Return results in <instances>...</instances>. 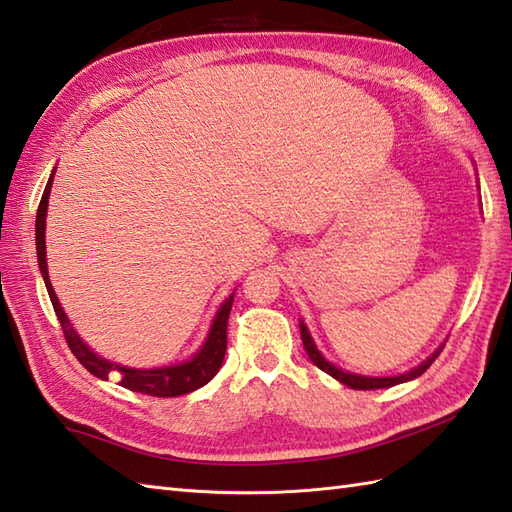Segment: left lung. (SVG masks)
<instances>
[{"instance_id":"1","label":"left lung","mask_w":512,"mask_h":512,"mask_svg":"<svg viewBox=\"0 0 512 512\" xmlns=\"http://www.w3.org/2000/svg\"><path fill=\"white\" fill-rule=\"evenodd\" d=\"M301 328V341H303V347H306V352H308V356H310V361L317 365L319 369H323L325 374H330L332 378H336V380H341L343 385H347V387H352V389H383V387H394V385H398V383H405V380H411V378H418V376H422L424 372H427V369L431 367V363L436 361V358L440 356V352H442V347L438 352H433L427 361H424L420 367H416V369H411V372H407V374H400V376H391V378H369V376H356V374H347V372H343V369H339V367H334L332 363H328L325 361V358L319 354V350L317 347H314V343H312V339H310V334H308V328L306 325H299Z\"/></svg>"}]
</instances>
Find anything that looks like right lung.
<instances>
[{
  "label": "right lung",
  "mask_w": 512,
  "mask_h": 512,
  "mask_svg": "<svg viewBox=\"0 0 512 512\" xmlns=\"http://www.w3.org/2000/svg\"><path fill=\"white\" fill-rule=\"evenodd\" d=\"M52 178L54 173H50V180L46 184V191L41 195V202L37 209V224H35L37 262H39L43 281H46L54 314H57V319L61 323L65 343H68L72 354L79 358V363L96 378H103V380L118 378V383H121L125 389H132V391H138V394H147L156 398L184 396L189 394V391H195L209 383V380L220 372L224 354H226V328H228V314H231V306H233V295L222 303L220 312L215 314V321L211 325L209 336H206V343L202 345V350L195 354L191 361L173 365V367L132 369V367H121L116 363H110L105 361V358L96 356L90 347L79 339V334L72 330V325L68 317H65L61 303L52 290L50 277H48V264H46V213H48V195L52 187Z\"/></svg>",
  "instance_id": "1"
}]
</instances>
